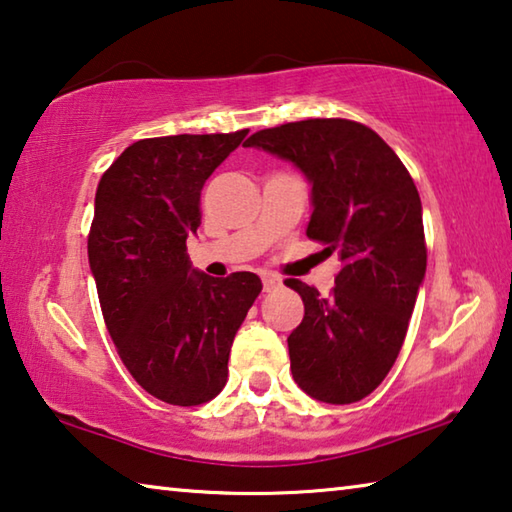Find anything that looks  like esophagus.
I'll return each instance as SVG.
<instances>
[{
  "instance_id": "34e87169",
  "label": "esophagus",
  "mask_w": 512,
  "mask_h": 512,
  "mask_svg": "<svg viewBox=\"0 0 512 512\" xmlns=\"http://www.w3.org/2000/svg\"><path fill=\"white\" fill-rule=\"evenodd\" d=\"M262 282H264V291H266V293L282 287V280H280V277H277V275H273V273H264V275H262Z\"/></svg>"
}]
</instances>
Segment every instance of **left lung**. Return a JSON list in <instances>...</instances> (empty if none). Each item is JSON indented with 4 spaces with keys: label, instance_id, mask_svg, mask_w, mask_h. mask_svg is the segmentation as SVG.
I'll return each instance as SVG.
<instances>
[{
    "label": "left lung",
    "instance_id": "1",
    "mask_svg": "<svg viewBox=\"0 0 512 512\" xmlns=\"http://www.w3.org/2000/svg\"><path fill=\"white\" fill-rule=\"evenodd\" d=\"M246 146L305 173L314 207L307 237L343 262L329 298L287 280L305 302L287 339L293 379L314 400L359 402L393 368L427 271L418 189L391 146L350 119L291 121Z\"/></svg>",
    "mask_w": 512,
    "mask_h": 512
}]
</instances>
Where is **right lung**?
Here are the masks:
<instances>
[{
  "instance_id": "1",
  "label": "right lung",
  "mask_w": 512,
  "mask_h": 512,
  "mask_svg": "<svg viewBox=\"0 0 512 512\" xmlns=\"http://www.w3.org/2000/svg\"><path fill=\"white\" fill-rule=\"evenodd\" d=\"M246 135L140 140L99 180L88 257L103 320L133 379L167 404L223 391L232 341L262 291L255 273L210 277L187 255L205 180Z\"/></svg>"
}]
</instances>
